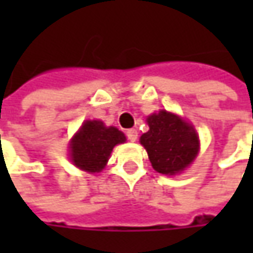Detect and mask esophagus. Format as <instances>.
Returning a JSON list of instances; mask_svg holds the SVG:
<instances>
[{
  "instance_id": "obj_1",
  "label": "esophagus",
  "mask_w": 253,
  "mask_h": 253,
  "mask_svg": "<svg viewBox=\"0 0 253 253\" xmlns=\"http://www.w3.org/2000/svg\"><path fill=\"white\" fill-rule=\"evenodd\" d=\"M126 138L131 142H135L138 139V131L136 129H128L126 131Z\"/></svg>"
}]
</instances>
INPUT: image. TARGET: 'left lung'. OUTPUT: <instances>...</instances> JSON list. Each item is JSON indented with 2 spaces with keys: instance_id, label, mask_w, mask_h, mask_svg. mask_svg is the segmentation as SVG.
Here are the masks:
<instances>
[{
  "instance_id": "obj_1",
  "label": "left lung",
  "mask_w": 253,
  "mask_h": 253,
  "mask_svg": "<svg viewBox=\"0 0 253 253\" xmlns=\"http://www.w3.org/2000/svg\"><path fill=\"white\" fill-rule=\"evenodd\" d=\"M149 131L141 136L153 169L176 174L187 168L199 152L194 128L174 114L161 111L148 118Z\"/></svg>"
}]
</instances>
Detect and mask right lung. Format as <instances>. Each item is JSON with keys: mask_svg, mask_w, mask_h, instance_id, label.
Segmentation results:
<instances>
[{"mask_svg": "<svg viewBox=\"0 0 253 253\" xmlns=\"http://www.w3.org/2000/svg\"><path fill=\"white\" fill-rule=\"evenodd\" d=\"M125 142V135L101 121H85L70 143V156L80 169L95 173L104 169L112 148Z\"/></svg>", "mask_w": 253, "mask_h": 253, "instance_id": "add662e5", "label": "right lung"}]
</instances>
